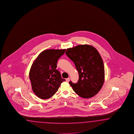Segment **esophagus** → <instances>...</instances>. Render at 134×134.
Masks as SVG:
<instances>
[{
	"label": "esophagus",
	"mask_w": 134,
	"mask_h": 134,
	"mask_svg": "<svg viewBox=\"0 0 134 134\" xmlns=\"http://www.w3.org/2000/svg\"><path fill=\"white\" fill-rule=\"evenodd\" d=\"M65 80H66V82H69V81H70V78H66V79H65Z\"/></svg>",
	"instance_id": "1"
}]
</instances>
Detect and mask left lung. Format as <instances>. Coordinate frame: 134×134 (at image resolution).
Instances as JSON below:
<instances>
[{
	"label": "left lung",
	"mask_w": 134,
	"mask_h": 134,
	"mask_svg": "<svg viewBox=\"0 0 134 134\" xmlns=\"http://www.w3.org/2000/svg\"><path fill=\"white\" fill-rule=\"evenodd\" d=\"M65 54L74 62L79 73L78 82H69L74 92L83 98L95 96L104 81V65L99 52L92 46L80 45L68 48Z\"/></svg>",
	"instance_id": "obj_1"
}]
</instances>
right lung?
Here are the masks:
<instances>
[{"label":"right lung","mask_w":134,"mask_h":134,"mask_svg":"<svg viewBox=\"0 0 134 134\" xmlns=\"http://www.w3.org/2000/svg\"><path fill=\"white\" fill-rule=\"evenodd\" d=\"M65 49H47L42 52L35 60L29 73L32 89L42 99L51 98L65 81L56 69L59 58Z\"/></svg>","instance_id":"1"}]
</instances>
